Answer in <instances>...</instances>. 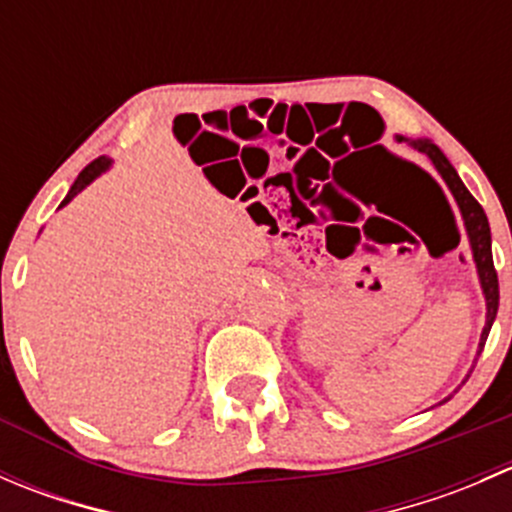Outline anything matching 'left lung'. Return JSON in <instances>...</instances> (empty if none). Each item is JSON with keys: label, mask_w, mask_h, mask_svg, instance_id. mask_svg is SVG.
<instances>
[{"label": "left lung", "mask_w": 512, "mask_h": 512, "mask_svg": "<svg viewBox=\"0 0 512 512\" xmlns=\"http://www.w3.org/2000/svg\"><path fill=\"white\" fill-rule=\"evenodd\" d=\"M394 138H396V143H406V146H411L414 151L428 156V160L433 163V168H436V173L441 175V180L446 183L448 193H451L453 200H456L458 210H461L463 227H466V235H468V245H471L473 262H476L478 282H480V289H483V297H485V327H483V332H480V342H478V356H480V352H483V347H485V339H488V334H490V327H493V322H495V314H498V299H500L498 272H495V267H493V250H490L488 218H485V213H483V208L478 205V200L468 193V188L463 185V180L458 178V173H456V168L451 165V160L443 156L441 148H438L436 143H431L428 138H406V136H394ZM473 366H476V361H473ZM471 371H468V376H471ZM448 399H451V396H448ZM448 399H443V401H448Z\"/></svg>", "instance_id": "1"}]
</instances>
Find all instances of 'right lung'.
<instances>
[{"instance_id": "obj_1", "label": "right lung", "mask_w": 512, "mask_h": 512, "mask_svg": "<svg viewBox=\"0 0 512 512\" xmlns=\"http://www.w3.org/2000/svg\"><path fill=\"white\" fill-rule=\"evenodd\" d=\"M111 163H113L111 158H108V156H101V158H96L94 163H91V165H86V168L81 170V173H79V178L74 180V185H71V190H69V193H66V198L61 200V205H59V208H64V205H69L71 200H74L76 195H79L81 190L86 188V185H91V183H94V180L98 178V175H103V173H106V170L111 168Z\"/></svg>"}]
</instances>
